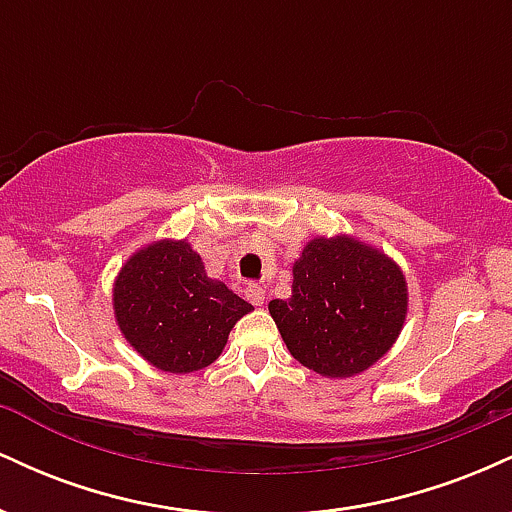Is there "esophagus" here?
<instances>
[{"label":"esophagus","instance_id":"34e87169","mask_svg":"<svg viewBox=\"0 0 512 512\" xmlns=\"http://www.w3.org/2000/svg\"><path fill=\"white\" fill-rule=\"evenodd\" d=\"M245 298H248L252 305H262L264 303V289L260 284H248V286H245Z\"/></svg>","mask_w":512,"mask_h":512}]
</instances>
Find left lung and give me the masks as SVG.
Listing matches in <instances>:
<instances>
[{"instance_id":"left-lung-1","label":"left lung","mask_w":512,"mask_h":512,"mask_svg":"<svg viewBox=\"0 0 512 512\" xmlns=\"http://www.w3.org/2000/svg\"><path fill=\"white\" fill-rule=\"evenodd\" d=\"M291 356L330 378H349L390 349L407 315L404 274L351 238H315L293 264L289 301L269 303Z\"/></svg>"}]
</instances>
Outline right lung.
I'll use <instances>...</instances> for the list:
<instances>
[{
  "mask_svg": "<svg viewBox=\"0 0 512 512\" xmlns=\"http://www.w3.org/2000/svg\"><path fill=\"white\" fill-rule=\"evenodd\" d=\"M115 317L127 342L168 373H192L219 358L233 325L252 305L209 279L185 240L149 245L115 281Z\"/></svg>",
  "mask_w": 512,
  "mask_h": 512,
  "instance_id": "right-lung-1",
  "label": "right lung"
}]
</instances>
